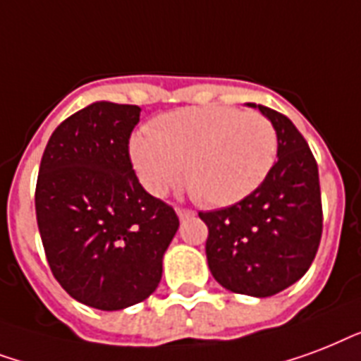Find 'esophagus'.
Instances as JSON below:
<instances>
[{
    "label": "esophagus",
    "instance_id": "1",
    "mask_svg": "<svg viewBox=\"0 0 361 361\" xmlns=\"http://www.w3.org/2000/svg\"><path fill=\"white\" fill-rule=\"evenodd\" d=\"M177 214H178V219L184 220V219H190V216H194L195 212L192 211V209H184V207H177Z\"/></svg>",
    "mask_w": 361,
    "mask_h": 361
}]
</instances>
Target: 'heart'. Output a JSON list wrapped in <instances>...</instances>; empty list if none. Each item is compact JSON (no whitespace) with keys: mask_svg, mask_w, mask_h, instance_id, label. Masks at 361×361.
<instances>
[{"mask_svg":"<svg viewBox=\"0 0 361 361\" xmlns=\"http://www.w3.org/2000/svg\"><path fill=\"white\" fill-rule=\"evenodd\" d=\"M276 130L267 116L231 107L167 113L152 130L131 137L130 156L150 194L184 183L207 207H228L250 195L276 160Z\"/></svg>","mask_w":361,"mask_h":361,"instance_id":"1","label":"heart"}]
</instances>
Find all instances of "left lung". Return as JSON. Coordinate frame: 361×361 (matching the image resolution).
Returning a JSON list of instances; mask_svg holds the SVG:
<instances>
[{
	"label": "left lung",
	"mask_w": 361,
	"mask_h": 361,
	"mask_svg": "<svg viewBox=\"0 0 361 361\" xmlns=\"http://www.w3.org/2000/svg\"><path fill=\"white\" fill-rule=\"evenodd\" d=\"M276 130V156L265 180L235 205L200 212L209 228L205 252L219 284L235 294L269 298L311 267L322 237L318 166L292 120L264 105Z\"/></svg>",
	"instance_id": "1"
}]
</instances>
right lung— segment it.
Segmentation results:
<instances>
[{"label": "right lung", "mask_w": 361, "mask_h": 361, "mask_svg": "<svg viewBox=\"0 0 361 361\" xmlns=\"http://www.w3.org/2000/svg\"><path fill=\"white\" fill-rule=\"evenodd\" d=\"M137 105L92 103L66 118L41 158L35 212L47 262L73 300L120 311L147 300L178 230L171 205L137 178L130 137Z\"/></svg>", "instance_id": "add662e5"}]
</instances>
